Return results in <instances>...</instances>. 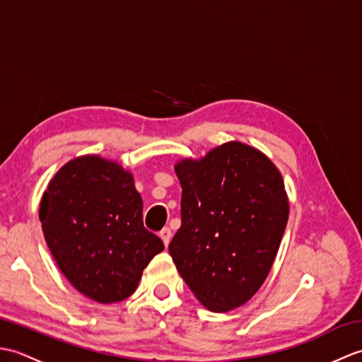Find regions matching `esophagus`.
Masks as SVG:
<instances>
[{"mask_svg":"<svg viewBox=\"0 0 362 362\" xmlns=\"http://www.w3.org/2000/svg\"><path fill=\"white\" fill-rule=\"evenodd\" d=\"M158 235H160V238H161V241L165 243V245H168L169 241H171L173 233H171V228H169V227H165Z\"/></svg>","mask_w":362,"mask_h":362,"instance_id":"34e87169","label":"esophagus"}]
</instances>
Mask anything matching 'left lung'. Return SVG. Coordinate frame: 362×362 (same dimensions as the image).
<instances>
[{
    "label": "left lung",
    "mask_w": 362,
    "mask_h": 362,
    "mask_svg": "<svg viewBox=\"0 0 362 362\" xmlns=\"http://www.w3.org/2000/svg\"><path fill=\"white\" fill-rule=\"evenodd\" d=\"M182 185V226L169 253L206 310L243 306L267 279L289 216L272 160L241 141L174 165Z\"/></svg>",
    "instance_id": "8db88e82"
}]
</instances>
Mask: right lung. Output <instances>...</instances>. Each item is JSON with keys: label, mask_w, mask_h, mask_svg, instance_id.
<instances>
[{"label": "right lung", "mask_w": 362, "mask_h": 362, "mask_svg": "<svg viewBox=\"0 0 362 362\" xmlns=\"http://www.w3.org/2000/svg\"><path fill=\"white\" fill-rule=\"evenodd\" d=\"M60 271L98 303L130 297L144 267L165 249L143 226V199L118 161L81 156L54 174L38 209Z\"/></svg>", "instance_id": "right-lung-1"}]
</instances>
